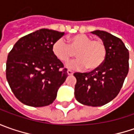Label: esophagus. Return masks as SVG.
<instances>
[{"mask_svg": "<svg viewBox=\"0 0 134 134\" xmlns=\"http://www.w3.org/2000/svg\"><path fill=\"white\" fill-rule=\"evenodd\" d=\"M67 74H68V75H73V71H71V70H68L67 71Z\"/></svg>", "mask_w": 134, "mask_h": 134, "instance_id": "34e87169", "label": "esophagus"}]
</instances>
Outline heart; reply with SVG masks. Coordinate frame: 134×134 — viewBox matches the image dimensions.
<instances>
[{"instance_id":"b5f03b06","label":"heart","mask_w":134,"mask_h":134,"mask_svg":"<svg viewBox=\"0 0 134 134\" xmlns=\"http://www.w3.org/2000/svg\"><path fill=\"white\" fill-rule=\"evenodd\" d=\"M52 53L59 61L65 63L75 57L78 59L67 64L71 69L88 71L99 69L104 63L107 48L100 39H92L86 34H77L68 38V44L63 39H57L52 44Z\"/></svg>"}]
</instances>
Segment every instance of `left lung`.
<instances>
[{"label":"left lung","instance_id":"obj_1","mask_svg":"<svg viewBox=\"0 0 134 134\" xmlns=\"http://www.w3.org/2000/svg\"><path fill=\"white\" fill-rule=\"evenodd\" d=\"M102 39L107 57L98 69L75 72V98L80 104L100 107L114 99L120 92L129 70V52L121 39L103 30L91 32Z\"/></svg>","mask_w":134,"mask_h":134}]
</instances>
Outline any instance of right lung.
Listing matches in <instances>:
<instances>
[{
  "label": "right lung",
  "instance_id": "right-lung-1",
  "mask_svg": "<svg viewBox=\"0 0 134 134\" xmlns=\"http://www.w3.org/2000/svg\"><path fill=\"white\" fill-rule=\"evenodd\" d=\"M63 35V32L41 29L21 37L8 54L7 79L13 94L24 104L44 107L57 98L68 75L51 48Z\"/></svg>",
  "mask_w": 134,
  "mask_h": 134
}]
</instances>
